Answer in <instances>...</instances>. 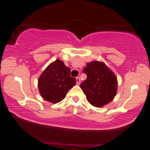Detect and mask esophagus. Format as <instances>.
Wrapping results in <instances>:
<instances>
[{
    "label": "esophagus",
    "instance_id": "obj_1",
    "mask_svg": "<svg viewBox=\"0 0 150 150\" xmlns=\"http://www.w3.org/2000/svg\"><path fill=\"white\" fill-rule=\"evenodd\" d=\"M76 83H77L78 85H79V84H80V79L79 77L76 78Z\"/></svg>",
    "mask_w": 150,
    "mask_h": 150
}]
</instances>
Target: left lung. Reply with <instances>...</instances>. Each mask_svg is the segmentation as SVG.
<instances>
[{"label":"left lung","mask_w":150,"mask_h":150,"mask_svg":"<svg viewBox=\"0 0 150 150\" xmlns=\"http://www.w3.org/2000/svg\"><path fill=\"white\" fill-rule=\"evenodd\" d=\"M83 72L87 78L80 84L88 101L97 108L111 102L116 96L118 82L116 76L103 62L94 61L86 64Z\"/></svg>","instance_id":"8db88e82"}]
</instances>
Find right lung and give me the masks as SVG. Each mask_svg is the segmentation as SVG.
<instances>
[{"instance_id": "1", "label": "right lung", "mask_w": 150, "mask_h": 150, "mask_svg": "<svg viewBox=\"0 0 150 150\" xmlns=\"http://www.w3.org/2000/svg\"><path fill=\"white\" fill-rule=\"evenodd\" d=\"M76 80L70 76V69L59 59L49 64L38 79V89L45 100L57 103L64 99Z\"/></svg>"}]
</instances>
